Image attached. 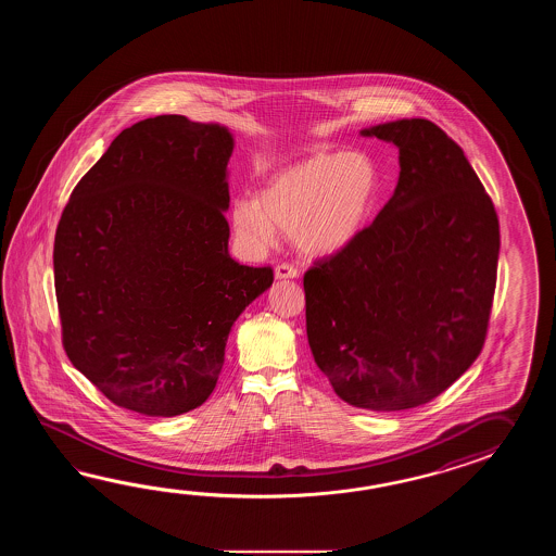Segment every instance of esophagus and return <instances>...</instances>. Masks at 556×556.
<instances>
[{
    "instance_id": "obj_1",
    "label": "esophagus",
    "mask_w": 556,
    "mask_h": 556,
    "mask_svg": "<svg viewBox=\"0 0 556 556\" xmlns=\"http://www.w3.org/2000/svg\"><path fill=\"white\" fill-rule=\"evenodd\" d=\"M298 268H294L292 264H278L276 266V270H274V276H276V280H294L298 278Z\"/></svg>"
}]
</instances>
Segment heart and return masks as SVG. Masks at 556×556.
<instances>
[{
	"instance_id": "obj_1",
	"label": "heart",
	"mask_w": 556,
	"mask_h": 556,
	"mask_svg": "<svg viewBox=\"0 0 556 556\" xmlns=\"http://www.w3.org/2000/svg\"><path fill=\"white\" fill-rule=\"evenodd\" d=\"M379 194V170L359 151L312 153L278 168L256 197H238L230 223L240 247L264 254L278 230L309 256H330L364 232Z\"/></svg>"
}]
</instances>
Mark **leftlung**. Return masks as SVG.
Segmentation results:
<instances>
[{
  "instance_id": "obj_1",
  "label": "left lung",
  "mask_w": 556,
  "mask_h": 556,
  "mask_svg": "<svg viewBox=\"0 0 556 556\" xmlns=\"http://www.w3.org/2000/svg\"><path fill=\"white\" fill-rule=\"evenodd\" d=\"M400 151L388 204L304 276L307 343L343 402L400 412L431 402L481 354L498 218L462 147L427 118L359 130Z\"/></svg>"
}]
</instances>
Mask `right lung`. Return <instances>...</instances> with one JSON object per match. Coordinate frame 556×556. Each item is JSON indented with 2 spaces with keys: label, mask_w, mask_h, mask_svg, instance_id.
Returning a JSON list of instances; mask_svg holds the SVG:
<instances>
[{
  "label": "right lung",
  "mask_w": 556,
  "mask_h": 556,
  "mask_svg": "<svg viewBox=\"0 0 556 556\" xmlns=\"http://www.w3.org/2000/svg\"><path fill=\"white\" fill-rule=\"evenodd\" d=\"M235 137L182 115L123 130L61 214L63 345L106 400L175 417L208 400L238 316L274 282L228 254Z\"/></svg>",
  "instance_id": "add662e5"
}]
</instances>
